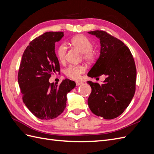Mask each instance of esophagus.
<instances>
[{
	"instance_id": "34e87169",
	"label": "esophagus",
	"mask_w": 154,
	"mask_h": 154,
	"mask_svg": "<svg viewBox=\"0 0 154 154\" xmlns=\"http://www.w3.org/2000/svg\"><path fill=\"white\" fill-rule=\"evenodd\" d=\"M76 85H80L83 84V82H76Z\"/></svg>"
}]
</instances>
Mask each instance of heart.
<instances>
[{"mask_svg":"<svg viewBox=\"0 0 154 154\" xmlns=\"http://www.w3.org/2000/svg\"><path fill=\"white\" fill-rule=\"evenodd\" d=\"M71 44L82 53L83 59L87 62H92L96 58V51L93 49V43L92 41L84 35H78L73 37L71 40ZM67 48L66 44H61L57 49V56L60 62H63L66 60ZM85 71V67L79 66H69L65 70L66 75L73 80H78L81 75Z\"/></svg>","mask_w":154,"mask_h":154,"instance_id":"1","label":"heart"}]
</instances>
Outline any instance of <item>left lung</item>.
Wrapping results in <instances>:
<instances>
[{
  "mask_svg": "<svg viewBox=\"0 0 154 154\" xmlns=\"http://www.w3.org/2000/svg\"><path fill=\"white\" fill-rule=\"evenodd\" d=\"M100 40L99 58L87 75L106 76L103 83L88 81L92 88L88 105L93 114L105 119L118 117L127 108L136 91V67L129 48L104 31L88 32Z\"/></svg>",
  "mask_w": 154,
  "mask_h": 154,
  "instance_id": "obj_1",
  "label": "left lung"
}]
</instances>
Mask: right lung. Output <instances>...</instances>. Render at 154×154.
I'll list each match as a JSON object with an SVG mask.
<instances>
[{
	"label": "right lung",
	"mask_w": 154,
	"mask_h": 154,
	"mask_svg": "<svg viewBox=\"0 0 154 154\" xmlns=\"http://www.w3.org/2000/svg\"><path fill=\"white\" fill-rule=\"evenodd\" d=\"M63 32H46L32 40L22 55L18 82L26 106L36 118L52 119L66 108L67 94L75 87L74 82L65 79L59 85L49 82L51 74L60 72L55 43Z\"/></svg>",
	"instance_id": "add662e5"
}]
</instances>
